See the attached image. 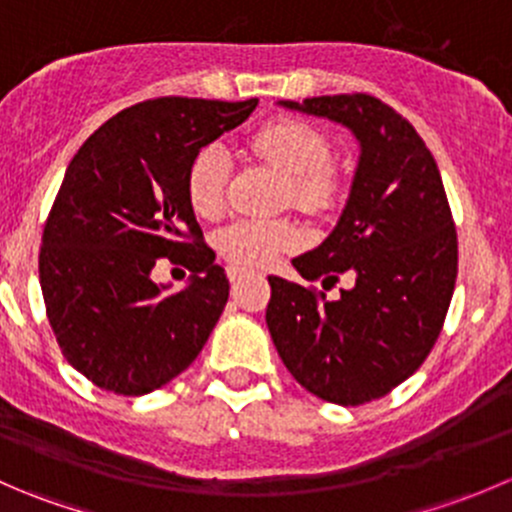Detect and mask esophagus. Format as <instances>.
Masks as SVG:
<instances>
[{"instance_id":"obj_1","label":"esophagus","mask_w":512,"mask_h":512,"mask_svg":"<svg viewBox=\"0 0 512 512\" xmlns=\"http://www.w3.org/2000/svg\"><path fill=\"white\" fill-rule=\"evenodd\" d=\"M247 270L245 267H227V277H230V282L240 280V277H245Z\"/></svg>"}]
</instances>
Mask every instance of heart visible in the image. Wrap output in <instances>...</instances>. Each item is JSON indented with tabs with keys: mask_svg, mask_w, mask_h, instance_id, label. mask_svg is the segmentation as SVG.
Wrapping results in <instances>:
<instances>
[{
	"mask_svg": "<svg viewBox=\"0 0 512 512\" xmlns=\"http://www.w3.org/2000/svg\"><path fill=\"white\" fill-rule=\"evenodd\" d=\"M252 156L285 173V200L304 213H324L339 198V175L334 170L332 143L314 126L294 118L270 121L250 138ZM230 183V156L223 146L210 143L195 153L188 165V200L195 213L215 220L225 210ZM302 242V230L287 218L237 220L218 237V250L242 267H267L280 252L294 250Z\"/></svg>",
	"mask_w": 512,
	"mask_h": 512,
	"instance_id": "1",
	"label": "heart"
}]
</instances>
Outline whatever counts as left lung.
I'll return each mask as SVG.
<instances>
[{"mask_svg": "<svg viewBox=\"0 0 512 512\" xmlns=\"http://www.w3.org/2000/svg\"><path fill=\"white\" fill-rule=\"evenodd\" d=\"M342 123L359 141L352 190L337 227L294 257L304 280L272 287L267 329L289 374L319 399L359 406L381 399L426 361L458 275V240L441 173L416 128L369 94L280 101Z\"/></svg>", "mask_w": 512, "mask_h": 512, "instance_id": "obj_1", "label": "left lung"}]
</instances>
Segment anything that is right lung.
<instances>
[{"label":"right lung","mask_w":512,"mask_h":512,"mask_svg":"<svg viewBox=\"0 0 512 512\" xmlns=\"http://www.w3.org/2000/svg\"><path fill=\"white\" fill-rule=\"evenodd\" d=\"M250 101L165 96L86 138L66 168L39 252L61 352L98 389L143 396L188 369L223 314L230 282L188 200L195 153L240 126ZM160 256L194 275L180 293L152 280Z\"/></svg>","instance_id":"add662e5"}]
</instances>
